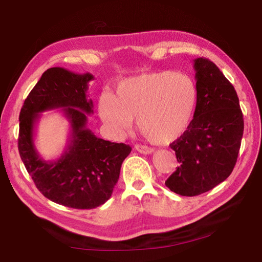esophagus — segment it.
I'll list each match as a JSON object with an SVG mask.
<instances>
[{
    "label": "esophagus",
    "instance_id": "esophagus-1",
    "mask_svg": "<svg viewBox=\"0 0 262 262\" xmlns=\"http://www.w3.org/2000/svg\"><path fill=\"white\" fill-rule=\"evenodd\" d=\"M135 149H136L139 152L144 154V155H149V154H152V152H154V149H152V148L145 147V145H141V144H136V145H135Z\"/></svg>",
    "mask_w": 262,
    "mask_h": 262
}]
</instances>
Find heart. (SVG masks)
<instances>
[{
  "label": "heart",
  "instance_id": "b5f03b06",
  "mask_svg": "<svg viewBox=\"0 0 262 262\" xmlns=\"http://www.w3.org/2000/svg\"><path fill=\"white\" fill-rule=\"evenodd\" d=\"M196 86L186 74H141L118 84L115 95L99 99L101 120L122 135L136 118L139 130L154 143H170L184 134L196 106Z\"/></svg>",
  "mask_w": 262,
  "mask_h": 262
}]
</instances>
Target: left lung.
<instances>
[{
	"label": "left lung",
	"mask_w": 262,
	"mask_h": 262,
	"mask_svg": "<svg viewBox=\"0 0 262 262\" xmlns=\"http://www.w3.org/2000/svg\"><path fill=\"white\" fill-rule=\"evenodd\" d=\"M196 106L183 135L170 144L179 166L165 181L183 196L206 193L224 181L236 165L244 132L237 92L219 67L194 60Z\"/></svg>",
	"instance_id": "1"
}]
</instances>
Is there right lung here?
<instances>
[{"mask_svg":"<svg viewBox=\"0 0 262 262\" xmlns=\"http://www.w3.org/2000/svg\"><path fill=\"white\" fill-rule=\"evenodd\" d=\"M91 74L60 67L47 69L25 99L19 113L18 150L21 161L43 196L75 209H94L108 200L132 148L97 137L86 128L94 104L86 98ZM62 108L71 136L56 161L42 160L34 147V127L45 110Z\"/></svg>","mask_w":262,"mask_h":262,"instance_id":"obj_1","label":"right lung"}]
</instances>
